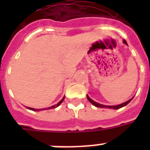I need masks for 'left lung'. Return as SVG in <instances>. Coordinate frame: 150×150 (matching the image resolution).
Here are the masks:
<instances>
[{
    "instance_id": "left-lung-1",
    "label": "left lung",
    "mask_w": 150,
    "mask_h": 150,
    "mask_svg": "<svg viewBox=\"0 0 150 150\" xmlns=\"http://www.w3.org/2000/svg\"><path fill=\"white\" fill-rule=\"evenodd\" d=\"M124 43H125V44H127V42L125 41V40H123ZM87 99H88V100H89V102L91 103H93V104L95 106V107H100V108H110V109H120V108H121V107H125V106H126V105L128 104V103H129L131 102V100H132L133 98L130 99L129 100H128V101H126L125 103H121V104H119V105H117V106H105V105H102L100 104V103H98L95 102V101H93V100H92L91 98H89V96L87 95Z\"/></svg>"
}]
</instances>
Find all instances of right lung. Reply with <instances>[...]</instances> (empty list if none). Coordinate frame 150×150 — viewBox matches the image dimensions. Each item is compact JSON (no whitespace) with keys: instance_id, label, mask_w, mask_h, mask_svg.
Instances as JSON below:
<instances>
[{"instance_id":"1","label":"right lung","mask_w":150,"mask_h":150,"mask_svg":"<svg viewBox=\"0 0 150 150\" xmlns=\"http://www.w3.org/2000/svg\"><path fill=\"white\" fill-rule=\"evenodd\" d=\"M64 100V96L63 98H62V100H61V101H60V102L58 103H57V105H54V106H52V107H48L47 109V108H43V110L44 109H47V110H48V109H53V108H55V107H57L59 106V105L61 104V103L63 102V100ZM28 109H29V110H35V111H40V110H42V109H34V108H32V107H28Z\"/></svg>"}]
</instances>
